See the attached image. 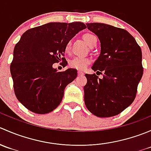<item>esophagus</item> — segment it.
<instances>
[{
    "mask_svg": "<svg viewBox=\"0 0 151 151\" xmlns=\"http://www.w3.org/2000/svg\"><path fill=\"white\" fill-rule=\"evenodd\" d=\"M84 75V73L82 72V71H78V76H82Z\"/></svg>",
    "mask_w": 151,
    "mask_h": 151,
    "instance_id": "obj_1",
    "label": "esophagus"
}]
</instances>
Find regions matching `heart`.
<instances>
[{
	"instance_id": "1",
	"label": "heart",
	"mask_w": 151,
	"mask_h": 151,
	"mask_svg": "<svg viewBox=\"0 0 151 151\" xmlns=\"http://www.w3.org/2000/svg\"><path fill=\"white\" fill-rule=\"evenodd\" d=\"M83 39L85 41L87 44L89 46H91L95 40H97L96 37L94 35L91 34V33H86L83 36ZM69 49V44H67L66 46V51H68ZM91 63V59L88 58L84 57H74L71 60H69V65L70 67L73 68H75L77 70H84L88 65L90 64Z\"/></svg>"
}]
</instances>
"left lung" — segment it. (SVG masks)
I'll return each mask as SVG.
<instances>
[{"label":"left lung","instance_id":"obj_1","mask_svg":"<svg viewBox=\"0 0 151 151\" xmlns=\"http://www.w3.org/2000/svg\"><path fill=\"white\" fill-rule=\"evenodd\" d=\"M98 36L101 52L91 67L103 78L85 74L84 100L87 109L100 118L115 116L132 104L143 74L142 50L124 29L104 23H87Z\"/></svg>","mask_w":151,"mask_h":151}]
</instances>
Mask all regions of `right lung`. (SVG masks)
Segmentation results:
<instances>
[{"label":"right lung","instance_id":"right-lung-1","mask_svg":"<svg viewBox=\"0 0 151 151\" xmlns=\"http://www.w3.org/2000/svg\"><path fill=\"white\" fill-rule=\"evenodd\" d=\"M86 28L80 22H49L26 30L14 49L10 71L15 95L24 106L46 114L60 104L65 88L77 76L74 68L58 71L53 63L63 60L66 46Z\"/></svg>","mask_w":151,"mask_h":151}]
</instances>
